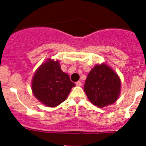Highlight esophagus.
Listing matches in <instances>:
<instances>
[{"instance_id": "1", "label": "esophagus", "mask_w": 146, "mask_h": 146, "mask_svg": "<svg viewBox=\"0 0 146 146\" xmlns=\"http://www.w3.org/2000/svg\"><path fill=\"white\" fill-rule=\"evenodd\" d=\"M76 86H81L82 82L80 81H78V82H76Z\"/></svg>"}]
</instances>
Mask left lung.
<instances>
[{
  "instance_id": "1",
  "label": "left lung",
  "mask_w": 146,
  "mask_h": 146,
  "mask_svg": "<svg viewBox=\"0 0 146 146\" xmlns=\"http://www.w3.org/2000/svg\"><path fill=\"white\" fill-rule=\"evenodd\" d=\"M121 84L118 74L110 66L102 63L95 65L89 72L84 91L92 104L102 108L118 100Z\"/></svg>"
}]
</instances>
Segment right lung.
I'll use <instances>...</instances> for the list:
<instances>
[{
    "mask_svg": "<svg viewBox=\"0 0 146 146\" xmlns=\"http://www.w3.org/2000/svg\"><path fill=\"white\" fill-rule=\"evenodd\" d=\"M75 85L68 75L62 71L59 61L48 58L35 71L32 91L42 104L56 107L67 99Z\"/></svg>",
    "mask_w": 146,
    "mask_h": 146,
    "instance_id": "1",
    "label": "right lung"
}]
</instances>
